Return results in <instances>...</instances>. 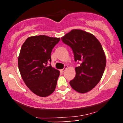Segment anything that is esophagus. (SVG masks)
Returning <instances> with one entry per match:
<instances>
[{
    "label": "esophagus",
    "instance_id": "obj_1",
    "mask_svg": "<svg viewBox=\"0 0 123 123\" xmlns=\"http://www.w3.org/2000/svg\"><path fill=\"white\" fill-rule=\"evenodd\" d=\"M67 68H68V66H65L64 68L62 69H61V70H60V71L61 72H64L65 70Z\"/></svg>",
    "mask_w": 123,
    "mask_h": 123
}]
</instances>
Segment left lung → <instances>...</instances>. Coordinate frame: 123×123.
<instances>
[{
  "instance_id": "1",
  "label": "left lung",
  "mask_w": 123,
  "mask_h": 123,
  "mask_svg": "<svg viewBox=\"0 0 123 123\" xmlns=\"http://www.w3.org/2000/svg\"><path fill=\"white\" fill-rule=\"evenodd\" d=\"M61 40L72 49L75 61L80 62L70 85L79 93L88 92L99 82L105 70L106 59L102 45L94 35L80 29H73Z\"/></svg>"
}]
</instances>
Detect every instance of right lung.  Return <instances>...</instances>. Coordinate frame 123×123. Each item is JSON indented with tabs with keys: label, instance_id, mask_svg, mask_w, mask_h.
Listing matches in <instances>:
<instances>
[{
	"label": "right lung",
	"instance_id": "add662e5",
	"mask_svg": "<svg viewBox=\"0 0 123 123\" xmlns=\"http://www.w3.org/2000/svg\"><path fill=\"white\" fill-rule=\"evenodd\" d=\"M60 40L45 35L31 36L21 47L18 60L19 72L29 90L39 97H47L55 89L60 71L47 64Z\"/></svg>",
	"mask_w": 123,
	"mask_h": 123
}]
</instances>
